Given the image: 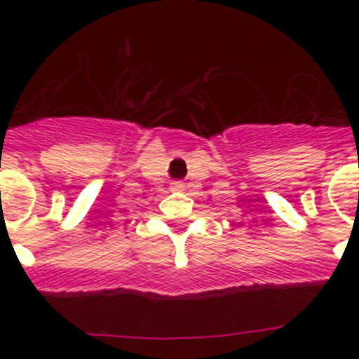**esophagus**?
I'll return each mask as SVG.
<instances>
[{
	"instance_id": "1",
	"label": "esophagus",
	"mask_w": 359,
	"mask_h": 359,
	"mask_svg": "<svg viewBox=\"0 0 359 359\" xmlns=\"http://www.w3.org/2000/svg\"><path fill=\"white\" fill-rule=\"evenodd\" d=\"M174 189H183V185L182 183H176V185H174Z\"/></svg>"
}]
</instances>
